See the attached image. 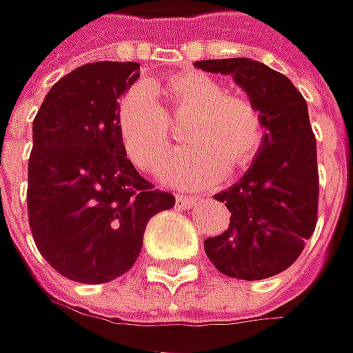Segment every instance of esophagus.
I'll list each match as a JSON object with an SVG mask.
<instances>
[{"label":"esophagus","mask_w":353,"mask_h":353,"mask_svg":"<svg viewBox=\"0 0 353 353\" xmlns=\"http://www.w3.org/2000/svg\"><path fill=\"white\" fill-rule=\"evenodd\" d=\"M197 199L195 197H185V195H177L176 197V207L177 209H189L191 205H195Z\"/></svg>","instance_id":"obj_1"}]
</instances>
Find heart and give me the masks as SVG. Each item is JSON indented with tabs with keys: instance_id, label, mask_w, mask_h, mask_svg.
<instances>
[{
	"instance_id": "heart-1",
	"label": "heart",
	"mask_w": 353,
	"mask_h": 353,
	"mask_svg": "<svg viewBox=\"0 0 353 353\" xmlns=\"http://www.w3.org/2000/svg\"><path fill=\"white\" fill-rule=\"evenodd\" d=\"M162 92V110L154 94ZM189 115L183 127L188 148L168 162L162 176L181 188H197L246 170L260 154L265 137L263 117L246 95L226 93L213 76L185 70L165 78L164 83H148L128 90L117 107V130L130 162L152 172L164 162L172 146L168 119Z\"/></svg>"
}]
</instances>
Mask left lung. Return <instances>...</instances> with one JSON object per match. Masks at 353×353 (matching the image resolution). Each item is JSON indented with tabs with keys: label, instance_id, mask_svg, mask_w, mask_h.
I'll use <instances>...</instances> for the list:
<instances>
[{
	"label": "left lung",
	"instance_id": "obj_1",
	"mask_svg": "<svg viewBox=\"0 0 353 353\" xmlns=\"http://www.w3.org/2000/svg\"><path fill=\"white\" fill-rule=\"evenodd\" d=\"M248 93L263 117V146L232 188L214 195L230 211L223 234L205 240L221 274L256 281L281 274L312 236L319 211L316 140L309 109L291 79L252 58L201 60Z\"/></svg>",
	"mask_w": 353,
	"mask_h": 353
}]
</instances>
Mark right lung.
<instances>
[{
  "label": "right lung",
  "mask_w": 353,
  "mask_h": 353,
  "mask_svg": "<svg viewBox=\"0 0 353 353\" xmlns=\"http://www.w3.org/2000/svg\"><path fill=\"white\" fill-rule=\"evenodd\" d=\"M137 62H93L58 79L32 121L27 209L32 238L60 275L107 283L134 265L154 214L172 209L127 158L119 99Z\"/></svg>",
  "instance_id": "right-lung-1"
}]
</instances>
